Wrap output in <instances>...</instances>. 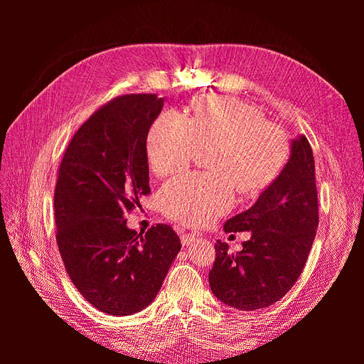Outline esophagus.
Instances as JSON below:
<instances>
[{
    "mask_svg": "<svg viewBox=\"0 0 364 364\" xmlns=\"http://www.w3.org/2000/svg\"><path fill=\"white\" fill-rule=\"evenodd\" d=\"M196 237H197V234L196 232H185V234H182V245L183 246H188L191 241H194L196 240Z\"/></svg>",
    "mask_w": 364,
    "mask_h": 364,
    "instance_id": "1",
    "label": "esophagus"
}]
</instances>
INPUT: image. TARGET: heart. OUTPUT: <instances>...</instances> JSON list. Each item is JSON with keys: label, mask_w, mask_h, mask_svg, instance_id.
I'll return each instance as SVG.
<instances>
[{"label": "heart", "mask_w": 364, "mask_h": 364, "mask_svg": "<svg viewBox=\"0 0 364 364\" xmlns=\"http://www.w3.org/2000/svg\"><path fill=\"white\" fill-rule=\"evenodd\" d=\"M200 150H209V171L178 176L161 190L164 211L193 226L228 213L237 188L245 194L262 188L285 159L287 138L253 106L217 95L200 98L190 118L164 111L149 130V162L159 176L185 170Z\"/></svg>", "instance_id": "1"}]
</instances>
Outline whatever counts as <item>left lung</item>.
I'll use <instances>...</instances> for the list:
<instances>
[{
  "instance_id": "8db88e82",
  "label": "left lung",
  "mask_w": 364,
  "mask_h": 364,
  "mask_svg": "<svg viewBox=\"0 0 364 364\" xmlns=\"http://www.w3.org/2000/svg\"><path fill=\"white\" fill-rule=\"evenodd\" d=\"M318 225L314 156L310 142L291 141L287 164L247 211L225 223V232L250 230L243 250L217 240L209 285L237 310L266 308L285 296L305 267Z\"/></svg>"
}]
</instances>
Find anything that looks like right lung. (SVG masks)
<instances>
[{
    "mask_svg": "<svg viewBox=\"0 0 364 364\" xmlns=\"http://www.w3.org/2000/svg\"><path fill=\"white\" fill-rule=\"evenodd\" d=\"M164 98H112L75 132L54 190L56 241L75 289L97 310L129 316L150 305L181 250L159 223L129 229L124 215L150 194L147 135Z\"/></svg>",
    "mask_w": 364,
    "mask_h": 364,
    "instance_id": "add662e5",
    "label": "right lung"
}]
</instances>
